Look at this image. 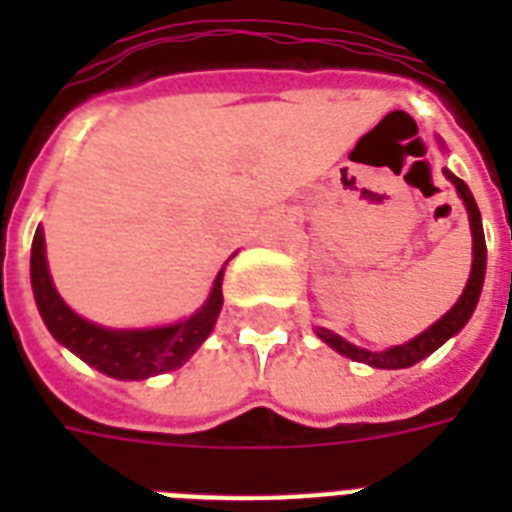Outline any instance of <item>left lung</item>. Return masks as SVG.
<instances>
[{
    "instance_id": "1",
    "label": "left lung",
    "mask_w": 512,
    "mask_h": 512,
    "mask_svg": "<svg viewBox=\"0 0 512 512\" xmlns=\"http://www.w3.org/2000/svg\"><path fill=\"white\" fill-rule=\"evenodd\" d=\"M438 146L444 148V140L438 138ZM446 180H452V185L460 193L462 204L468 209V220H470V233H473V265H470V276L468 284L462 289L460 300L449 308V311L436 321L430 324L425 332H420L417 337H412L404 345H393L388 350H366L358 348L353 342H348L345 337L335 335L332 329L316 327V337L324 340L332 350H337L340 356L353 358L358 364H369L374 369H406V366H414L422 358H428L433 350H438L444 345L449 337H454L460 332L465 324L470 321L473 311H476L478 297H481V289H484V276H486V239H484V225H481V212H478V204L473 199V193L460 177L452 175L449 170H444Z\"/></svg>"
}]
</instances>
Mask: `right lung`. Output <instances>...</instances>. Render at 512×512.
I'll use <instances>...</instances> for the list:
<instances>
[{
	"mask_svg": "<svg viewBox=\"0 0 512 512\" xmlns=\"http://www.w3.org/2000/svg\"><path fill=\"white\" fill-rule=\"evenodd\" d=\"M31 289L36 308L50 335L79 356L84 364L114 380H148L156 374L183 366L201 348L223 308V271L215 276L212 292L199 311L167 327L111 329L82 319L66 305L52 284L47 252H44L42 225L36 228L31 244Z\"/></svg>",
	"mask_w": 512,
	"mask_h": 512,
	"instance_id": "obj_1",
	"label": "right lung"
}]
</instances>
